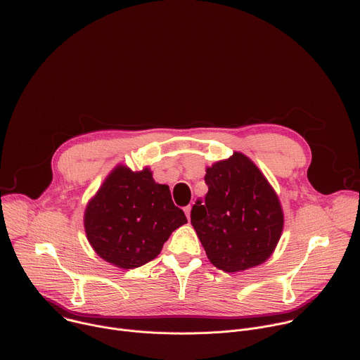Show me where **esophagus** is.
<instances>
[{
	"instance_id": "obj_1",
	"label": "esophagus",
	"mask_w": 360,
	"mask_h": 360,
	"mask_svg": "<svg viewBox=\"0 0 360 360\" xmlns=\"http://www.w3.org/2000/svg\"><path fill=\"white\" fill-rule=\"evenodd\" d=\"M191 210H192V207H191V205H188V207H185V208H184V211H185V214H186V218H188V219H191Z\"/></svg>"
}]
</instances>
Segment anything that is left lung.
Here are the masks:
<instances>
[{
    "mask_svg": "<svg viewBox=\"0 0 360 360\" xmlns=\"http://www.w3.org/2000/svg\"><path fill=\"white\" fill-rule=\"evenodd\" d=\"M205 201H197L191 224L211 264L238 273L263 264L274 252L284 214L274 188L241 152L207 168Z\"/></svg>",
    "mask_w": 360,
    "mask_h": 360,
    "instance_id": "left-lung-1",
    "label": "left lung"
}]
</instances>
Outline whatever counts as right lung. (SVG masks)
<instances>
[{"label": "right lung", "instance_id": "1", "mask_svg": "<svg viewBox=\"0 0 360 360\" xmlns=\"http://www.w3.org/2000/svg\"><path fill=\"white\" fill-rule=\"evenodd\" d=\"M86 237L106 263L132 270L156 258L169 236L186 224L174 205L168 185L152 171H132L123 163L106 176L84 210Z\"/></svg>", "mask_w": 360, "mask_h": 360}]
</instances>
